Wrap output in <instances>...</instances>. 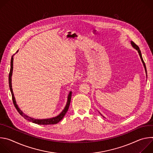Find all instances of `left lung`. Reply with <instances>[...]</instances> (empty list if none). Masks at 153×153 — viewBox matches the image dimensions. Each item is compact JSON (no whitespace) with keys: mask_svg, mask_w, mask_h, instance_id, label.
Segmentation results:
<instances>
[{"mask_svg":"<svg viewBox=\"0 0 153 153\" xmlns=\"http://www.w3.org/2000/svg\"><path fill=\"white\" fill-rule=\"evenodd\" d=\"M131 43L132 46H133L135 49H136V50L138 51V53H139V56H140V59H141V60H142V62H143V63L144 67H145V71H146V69L145 63V62H144V61H143V58H142V54H141V51H140V49H139V47L136 44V43H135L134 42H133V41L131 42Z\"/></svg>","mask_w":153,"mask_h":153,"instance_id":"obj_1","label":"left lung"}]
</instances>
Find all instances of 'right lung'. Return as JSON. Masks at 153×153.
Here are the masks:
<instances>
[{
	"instance_id": "obj_1",
	"label": "right lung",
	"mask_w": 153,
	"mask_h": 153,
	"mask_svg": "<svg viewBox=\"0 0 153 153\" xmlns=\"http://www.w3.org/2000/svg\"><path fill=\"white\" fill-rule=\"evenodd\" d=\"M13 56L11 57V68H10V73H9V78H8V80H9V86H10V89L11 93V96H12V100H13V102L14 103V105L15 106V108H16V110H17L18 113L22 116L24 118H25L26 120L30 121V122H32L33 123L39 124V125H53V124H56L57 123L59 122H60L64 117V116L65 115V114L67 113V112L68 111V110L70 106V102H71V92L70 93L68 97V100H67V103L66 106H65L64 110L62 111V112L58 115L57 116L55 117H53V118H50V119H35L34 118H31L28 116H27L26 114H25L18 107L17 105L16 104V102L14 96V94L13 92V89H12V85H11V76H12V73H13Z\"/></svg>"
}]
</instances>
